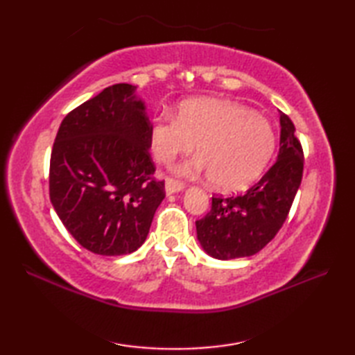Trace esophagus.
Listing matches in <instances>:
<instances>
[{
  "mask_svg": "<svg viewBox=\"0 0 355 355\" xmlns=\"http://www.w3.org/2000/svg\"><path fill=\"white\" fill-rule=\"evenodd\" d=\"M183 187H184L183 182H178V180H173V178H166L164 189H166V193H168V195L180 192L183 189Z\"/></svg>",
  "mask_w": 355,
  "mask_h": 355,
  "instance_id": "34e87169",
  "label": "esophagus"
}]
</instances>
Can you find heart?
Returning <instances> with one entry per match:
<instances>
[{"label": "heart", "instance_id": "obj_1", "mask_svg": "<svg viewBox=\"0 0 355 355\" xmlns=\"http://www.w3.org/2000/svg\"><path fill=\"white\" fill-rule=\"evenodd\" d=\"M193 143L198 155L180 172L207 173L216 189L238 192L266 171L276 149V134L258 112L215 97L186 101L180 103L175 117L154 120L150 146L160 163L169 164L178 155L189 154Z\"/></svg>", "mask_w": 355, "mask_h": 355}]
</instances>
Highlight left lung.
I'll list each match as a JSON object with an SVG mask.
<instances>
[{
    "label": "left lung",
    "mask_w": 355,
    "mask_h": 355,
    "mask_svg": "<svg viewBox=\"0 0 355 355\" xmlns=\"http://www.w3.org/2000/svg\"><path fill=\"white\" fill-rule=\"evenodd\" d=\"M290 117L281 112L276 163L238 197H212V209L197 225V238L215 259H235L262 250L281 230L304 173L302 145Z\"/></svg>",
    "instance_id": "1"
}]
</instances>
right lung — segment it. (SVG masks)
I'll use <instances>...</instances> for the list:
<instances>
[{"instance_id": "add662e5", "label": "right lung", "mask_w": 355, "mask_h": 355, "mask_svg": "<svg viewBox=\"0 0 355 355\" xmlns=\"http://www.w3.org/2000/svg\"><path fill=\"white\" fill-rule=\"evenodd\" d=\"M135 89L111 85L70 111L51 149V205L71 236L102 256L137 250L166 195L149 154L153 125Z\"/></svg>"}]
</instances>
